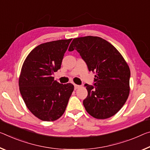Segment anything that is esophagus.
<instances>
[{
	"label": "esophagus",
	"instance_id": "1",
	"mask_svg": "<svg viewBox=\"0 0 150 150\" xmlns=\"http://www.w3.org/2000/svg\"><path fill=\"white\" fill-rule=\"evenodd\" d=\"M80 87H81V86H80V85H76V84H75V85H74L75 89H79V88Z\"/></svg>",
	"mask_w": 150,
	"mask_h": 150
}]
</instances>
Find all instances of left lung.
<instances>
[{"label": "left lung", "instance_id": "8db88e82", "mask_svg": "<svg viewBox=\"0 0 150 150\" xmlns=\"http://www.w3.org/2000/svg\"><path fill=\"white\" fill-rule=\"evenodd\" d=\"M77 50L95 75L94 86L85 84L88 92L83 105L99 120L112 117L124 105L129 94L130 69L126 61L110 42L99 37L73 40L69 51Z\"/></svg>", "mask_w": 150, "mask_h": 150}]
</instances>
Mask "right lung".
<instances>
[{"instance_id":"1","label":"right lung","mask_w":150,"mask_h":150,"mask_svg":"<svg viewBox=\"0 0 150 150\" xmlns=\"http://www.w3.org/2000/svg\"><path fill=\"white\" fill-rule=\"evenodd\" d=\"M71 40L38 45L22 66L18 79L21 94L30 112L42 121L53 122L61 117L74 90L73 84H61L52 77L60 69Z\"/></svg>"}]
</instances>
